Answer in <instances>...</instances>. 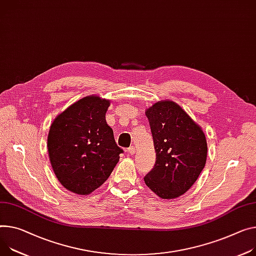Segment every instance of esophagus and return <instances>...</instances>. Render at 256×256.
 <instances>
[{
    "label": "esophagus",
    "mask_w": 256,
    "mask_h": 256,
    "mask_svg": "<svg viewBox=\"0 0 256 256\" xmlns=\"http://www.w3.org/2000/svg\"><path fill=\"white\" fill-rule=\"evenodd\" d=\"M127 152L130 154H133L135 152V148L134 146H130L127 148Z\"/></svg>",
    "instance_id": "esophagus-1"
}]
</instances>
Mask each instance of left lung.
Segmentation results:
<instances>
[{
  "label": "left lung",
  "mask_w": 256,
  "mask_h": 256,
  "mask_svg": "<svg viewBox=\"0 0 256 256\" xmlns=\"http://www.w3.org/2000/svg\"><path fill=\"white\" fill-rule=\"evenodd\" d=\"M156 150V164L144 182L162 199H175L198 180L207 159L202 128L176 102L161 100L146 110Z\"/></svg>",
  "instance_id": "obj_1"
}]
</instances>
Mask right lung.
<instances>
[{
  "label": "right lung",
  "mask_w": 256,
  "mask_h": 256,
  "mask_svg": "<svg viewBox=\"0 0 256 256\" xmlns=\"http://www.w3.org/2000/svg\"><path fill=\"white\" fill-rule=\"evenodd\" d=\"M108 100L90 95L53 120L47 148L57 180L72 192L89 194L110 178L123 150L116 146L106 114Z\"/></svg>",
  "instance_id": "obj_1"
}]
</instances>
